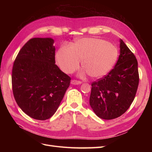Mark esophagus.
<instances>
[{"mask_svg":"<svg viewBox=\"0 0 152 152\" xmlns=\"http://www.w3.org/2000/svg\"><path fill=\"white\" fill-rule=\"evenodd\" d=\"M71 83H72V84H73V85H78V84H82V82L80 80H72L71 81Z\"/></svg>","mask_w":152,"mask_h":152,"instance_id":"obj_1","label":"esophagus"}]
</instances>
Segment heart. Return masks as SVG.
<instances>
[{"label":"heart","mask_w":152,"mask_h":152,"mask_svg":"<svg viewBox=\"0 0 152 152\" xmlns=\"http://www.w3.org/2000/svg\"><path fill=\"white\" fill-rule=\"evenodd\" d=\"M118 56L113 44L94 37L77 40L72 47L64 45L56 54L57 62L62 70L72 73L82 66L90 77L99 78L111 70Z\"/></svg>","instance_id":"b5f03b06"}]
</instances>
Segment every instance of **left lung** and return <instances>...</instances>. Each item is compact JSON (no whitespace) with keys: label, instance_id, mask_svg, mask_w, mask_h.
Masks as SVG:
<instances>
[{"label":"left lung","instance_id":"1","mask_svg":"<svg viewBox=\"0 0 152 152\" xmlns=\"http://www.w3.org/2000/svg\"><path fill=\"white\" fill-rule=\"evenodd\" d=\"M120 55L107 75L91 84L89 103L96 115L105 120L121 116L134 101L139 84L137 61L120 40Z\"/></svg>","mask_w":152,"mask_h":152}]
</instances>
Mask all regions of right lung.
<instances>
[{"mask_svg":"<svg viewBox=\"0 0 152 152\" xmlns=\"http://www.w3.org/2000/svg\"><path fill=\"white\" fill-rule=\"evenodd\" d=\"M53 44L51 38L31 39L13 63L14 97L23 111L36 120L53 115L70 83L71 78L55 64Z\"/></svg>","mask_w":152,"mask_h":152,"instance_id":"add662e5","label":"right lung"}]
</instances>
